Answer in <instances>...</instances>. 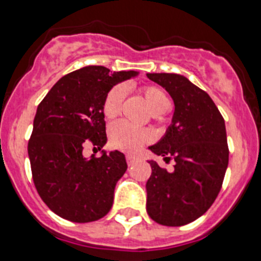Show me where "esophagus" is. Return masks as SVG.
<instances>
[{
  "label": "esophagus",
  "instance_id": "obj_1",
  "mask_svg": "<svg viewBox=\"0 0 261 261\" xmlns=\"http://www.w3.org/2000/svg\"><path fill=\"white\" fill-rule=\"evenodd\" d=\"M126 160H127L128 165H133L134 163L138 162V158L135 155H130V153H128V155H126Z\"/></svg>",
  "mask_w": 261,
  "mask_h": 261
}]
</instances>
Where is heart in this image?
<instances>
[{"label":"heart","mask_w":261,"mask_h":261,"mask_svg":"<svg viewBox=\"0 0 261 261\" xmlns=\"http://www.w3.org/2000/svg\"><path fill=\"white\" fill-rule=\"evenodd\" d=\"M143 96L151 110L155 114L167 112L171 108V101L168 96L156 87H144L142 89ZM126 90L123 85H114L106 93L102 103L103 115L109 119L117 117L121 113ZM152 134L146 128H140L128 123V122H115L109 131V140L114 148L126 151V152H137L144 144L151 142Z\"/></svg>","instance_id":"obj_1"}]
</instances>
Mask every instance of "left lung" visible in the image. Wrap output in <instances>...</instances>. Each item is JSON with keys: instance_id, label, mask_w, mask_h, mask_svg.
<instances>
[{"instance_id": "obj_1", "label": "left lung", "mask_w": 261, "mask_h": 261, "mask_svg": "<svg viewBox=\"0 0 261 261\" xmlns=\"http://www.w3.org/2000/svg\"><path fill=\"white\" fill-rule=\"evenodd\" d=\"M174 102L172 124L149 149L173 162L168 172L151 160L147 213L159 225L178 227L209 210L221 192L228 165L225 119L205 90L174 73H147Z\"/></svg>"}]
</instances>
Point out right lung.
<instances>
[{"mask_svg": "<svg viewBox=\"0 0 261 261\" xmlns=\"http://www.w3.org/2000/svg\"><path fill=\"white\" fill-rule=\"evenodd\" d=\"M137 72L90 65L63 76L38 106L29 140L31 173L43 202L59 217L88 223L113 206L117 181L127 169L119 151L89 159L84 148L105 146L102 103L113 85Z\"/></svg>", "mask_w": 261, "mask_h": 261, "instance_id": "add662e5", "label": "right lung"}]
</instances>
